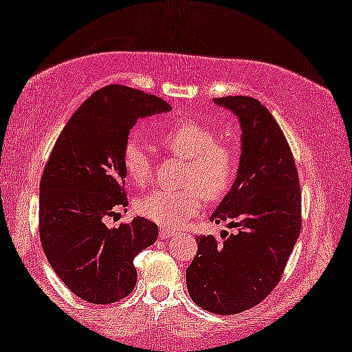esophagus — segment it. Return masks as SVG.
Listing matches in <instances>:
<instances>
[{"mask_svg": "<svg viewBox=\"0 0 352 352\" xmlns=\"http://www.w3.org/2000/svg\"><path fill=\"white\" fill-rule=\"evenodd\" d=\"M173 234H175V230H173V229L160 228V239H170Z\"/></svg>", "mask_w": 352, "mask_h": 352, "instance_id": "esophagus-1", "label": "esophagus"}]
</instances>
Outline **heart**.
Segmentation results:
<instances>
[{"label": "heart", "instance_id": "1", "mask_svg": "<svg viewBox=\"0 0 352 352\" xmlns=\"http://www.w3.org/2000/svg\"><path fill=\"white\" fill-rule=\"evenodd\" d=\"M153 136L163 151L186 160L181 190H153L136 201L138 213L163 228H179L199 214L206 200L228 195L239 171V155L232 144L219 141L218 134L204 124L177 122L158 128ZM128 179L139 187L151 184L153 160L138 139H128L122 152Z\"/></svg>", "mask_w": 352, "mask_h": 352}]
</instances>
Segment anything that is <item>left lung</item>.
I'll use <instances>...</instances> for the list:
<instances>
[{
  "instance_id": "1",
  "label": "left lung",
  "mask_w": 352,
  "mask_h": 352,
  "mask_svg": "<svg viewBox=\"0 0 352 352\" xmlns=\"http://www.w3.org/2000/svg\"><path fill=\"white\" fill-rule=\"evenodd\" d=\"M213 100L239 118L242 153L234 184L210 219L229 221L239 232L223 242L197 237L186 283L197 306L230 316L256 306L280 280L300 237L301 192L292 151L269 110L247 96Z\"/></svg>"
}]
</instances>
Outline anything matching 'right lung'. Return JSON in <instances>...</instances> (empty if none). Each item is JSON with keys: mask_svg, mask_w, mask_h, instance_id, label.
<instances>
[{"mask_svg": "<svg viewBox=\"0 0 352 352\" xmlns=\"http://www.w3.org/2000/svg\"><path fill=\"white\" fill-rule=\"evenodd\" d=\"M171 105L128 86L98 89L62 129L40 182V239L51 267L69 290L93 305L128 296L136 285L133 259L155 243L146 218L107 228L128 205L122 152L139 118Z\"/></svg>", "mask_w": 352, "mask_h": 352, "instance_id": "1", "label": "right lung"}]
</instances>
